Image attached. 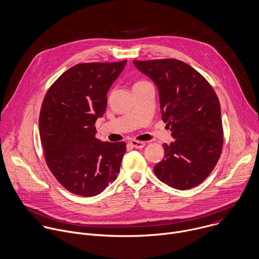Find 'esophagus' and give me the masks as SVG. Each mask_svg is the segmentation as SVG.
<instances>
[{"mask_svg":"<svg viewBox=\"0 0 259 259\" xmlns=\"http://www.w3.org/2000/svg\"><path fill=\"white\" fill-rule=\"evenodd\" d=\"M130 144L135 148H142L145 146V142L143 141H137V140H131Z\"/></svg>","mask_w":259,"mask_h":259,"instance_id":"esophagus-1","label":"esophagus"}]
</instances>
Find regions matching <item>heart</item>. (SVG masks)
<instances>
[{
  "mask_svg": "<svg viewBox=\"0 0 259 259\" xmlns=\"http://www.w3.org/2000/svg\"><path fill=\"white\" fill-rule=\"evenodd\" d=\"M140 82H144V81H138V82H137V83H140Z\"/></svg>",
  "mask_w": 259,
  "mask_h": 259,
  "instance_id": "obj_1",
  "label": "heart"
}]
</instances>
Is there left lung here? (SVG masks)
I'll list each match as a JSON object with an SVG mask.
<instances>
[{
	"label": "left lung",
	"instance_id": "left-lung-1",
	"mask_svg": "<svg viewBox=\"0 0 259 259\" xmlns=\"http://www.w3.org/2000/svg\"><path fill=\"white\" fill-rule=\"evenodd\" d=\"M134 65L156 85L162 121L175 138L162 144L164 156L154 165L155 176L178 190L199 185L215 166L224 144L213 89L194 68L176 59L134 60Z\"/></svg>",
	"mask_w": 259,
	"mask_h": 259
}]
</instances>
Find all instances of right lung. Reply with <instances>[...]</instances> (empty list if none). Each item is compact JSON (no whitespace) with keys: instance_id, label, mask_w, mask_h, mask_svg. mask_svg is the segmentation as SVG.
<instances>
[{"instance_id":"add662e5","label":"right lung","mask_w":259,"mask_h":259,"mask_svg":"<svg viewBox=\"0 0 259 259\" xmlns=\"http://www.w3.org/2000/svg\"><path fill=\"white\" fill-rule=\"evenodd\" d=\"M126 63L77 64L46 94L38 121L45 158L58 182L73 194L96 196L118 177L126 143L99 140L95 124L105 114L108 91Z\"/></svg>"}]
</instances>
